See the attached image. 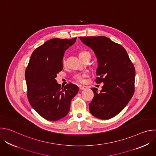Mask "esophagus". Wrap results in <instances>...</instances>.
<instances>
[{"instance_id":"esophagus-1","label":"esophagus","mask_w":156,"mask_h":156,"mask_svg":"<svg viewBox=\"0 0 156 156\" xmlns=\"http://www.w3.org/2000/svg\"><path fill=\"white\" fill-rule=\"evenodd\" d=\"M79 88H80V90H86V89H87V87L86 86H80Z\"/></svg>"}]
</instances>
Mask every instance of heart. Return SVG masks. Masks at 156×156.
Listing matches in <instances>:
<instances>
[{"label":"heart","instance_id":"obj_1","mask_svg":"<svg viewBox=\"0 0 156 156\" xmlns=\"http://www.w3.org/2000/svg\"><path fill=\"white\" fill-rule=\"evenodd\" d=\"M87 54H90V53H89L87 51H81L79 53V57L80 58V57H82L83 56H84L86 55H87ZM62 64L65 66V64H66V60L65 58H63L62 60ZM88 76L87 73H78L76 74L75 76V79L76 81L79 82V83H84L85 81V78L86 77H87Z\"/></svg>","mask_w":156,"mask_h":156}]
</instances>
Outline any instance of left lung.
<instances>
[{"instance_id": "8db88e82", "label": "left lung", "mask_w": 156, "mask_h": 156, "mask_svg": "<svg viewBox=\"0 0 156 156\" xmlns=\"http://www.w3.org/2000/svg\"><path fill=\"white\" fill-rule=\"evenodd\" d=\"M96 54L98 67L97 83H104L102 90L91 88L94 98L89 104L91 114L107 120L119 114L135 91V69L126 50L105 36L79 37Z\"/></svg>"}]
</instances>
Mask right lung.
<instances>
[{
    "mask_svg": "<svg viewBox=\"0 0 156 156\" xmlns=\"http://www.w3.org/2000/svg\"><path fill=\"white\" fill-rule=\"evenodd\" d=\"M76 37L54 38L36 48L31 54L25 71L27 96L32 107L44 119L58 120L67 115L70 102L79 91L69 83L62 87L55 80L63 69L64 53Z\"/></svg>",
    "mask_w": 156,
    "mask_h": 156,
    "instance_id": "add662e5",
    "label": "right lung"
}]
</instances>
